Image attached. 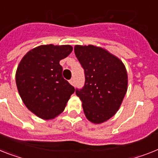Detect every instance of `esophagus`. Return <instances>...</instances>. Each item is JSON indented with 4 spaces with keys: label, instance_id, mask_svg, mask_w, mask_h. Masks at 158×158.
<instances>
[{
    "label": "esophagus",
    "instance_id": "1",
    "mask_svg": "<svg viewBox=\"0 0 158 158\" xmlns=\"http://www.w3.org/2000/svg\"><path fill=\"white\" fill-rule=\"evenodd\" d=\"M69 83L72 85H74V84H75V80H74V78H72L71 80H69Z\"/></svg>",
    "mask_w": 158,
    "mask_h": 158
}]
</instances>
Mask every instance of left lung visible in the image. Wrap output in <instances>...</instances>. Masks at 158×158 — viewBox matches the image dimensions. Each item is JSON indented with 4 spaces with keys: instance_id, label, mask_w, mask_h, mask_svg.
<instances>
[{
    "instance_id": "left-lung-1",
    "label": "left lung",
    "mask_w": 158,
    "mask_h": 158,
    "mask_svg": "<svg viewBox=\"0 0 158 158\" xmlns=\"http://www.w3.org/2000/svg\"><path fill=\"white\" fill-rule=\"evenodd\" d=\"M85 71L83 88L76 89L86 118L94 123L108 120L120 107L127 89V73L122 61L94 45L74 47Z\"/></svg>"
}]
</instances>
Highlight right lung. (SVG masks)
Masks as SVG:
<instances>
[{
	"mask_svg": "<svg viewBox=\"0 0 158 158\" xmlns=\"http://www.w3.org/2000/svg\"><path fill=\"white\" fill-rule=\"evenodd\" d=\"M73 51L70 45H41L25 55L16 72V84L23 103L43 119L62 113L75 89L64 79L60 60Z\"/></svg>",
	"mask_w": 158,
	"mask_h": 158,
	"instance_id": "add662e5",
	"label": "right lung"
}]
</instances>
